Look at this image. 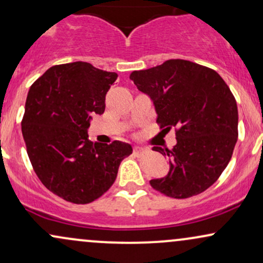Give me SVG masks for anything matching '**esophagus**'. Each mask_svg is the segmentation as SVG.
<instances>
[{"label":"esophagus","mask_w":263,"mask_h":263,"mask_svg":"<svg viewBox=\"0 0 263 263\" xmlns=\"http://www.w3.org/2000/svg\"><path fill=\"white\" fill-rule=\"evenodd\" d=\"M145 151H147V149H144V148L140 147V145H136V147L134 148V153L136 154V156H142V154H143Z\"/></svg>","instance_id":"34e87169"}]
</instances>
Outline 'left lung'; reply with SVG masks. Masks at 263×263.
<instances>
[{
	"label": "left lung",
	"mask_w": 263,
	"mask_h": 263,
	"mask_svg": "<svg viewBox=\"0 0 263 263\" xmlns=\"http://www.w3.org/2000/svg\"><path fill=\"white\" fill-rule=\"evenodd\" d=\"M149 96L160 128L175 127L173 149L153 147L167 157L169 173L151 186L173 198L203 192L224 172L238 141V106L233 93L214 69L186 60L129 74Z\"/></svg>",
	"instance_id": "obj_1"
}]
</instances>
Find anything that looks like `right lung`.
Segmentation results:
<instances>
[{"mask_svg": "<svg viewBox=\"0 0 263 263\" xmlns=\"http://www.w3.org/2000/svg\"><path fill=\"white\" fill-rule=\"evenodd\" d=\"M115 72L88 62L52 66L31 84L22 134L37 178L47 190L76 204L90 203L111 187L131 144L88 140L91 115L105 110Z\"/></svg>", "mask_w": 263, "mask_h": 263, "instance_id": "1", "label": "right lung"}]
</instances>
